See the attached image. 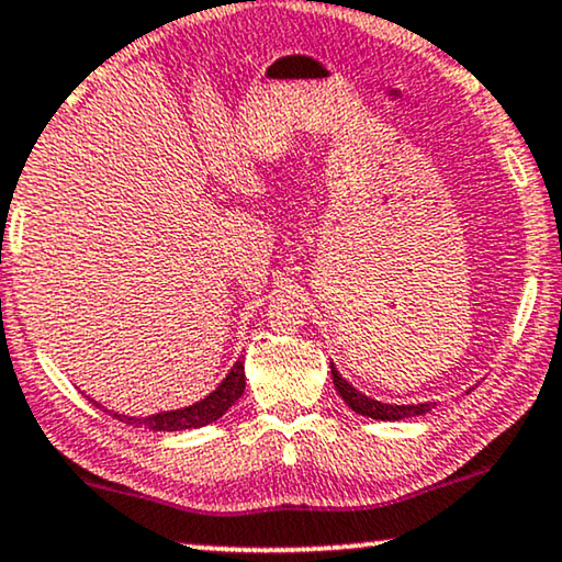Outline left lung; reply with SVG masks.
Returning a JSON list of instances; mask_svg holds the SVG:
<instances>
[{
  "label": "left lung",
  "instance_id": "8db88e82",
  "mask_svg": "<svg viewBox=\"0 0 562 562\" xmlns=\"http://www.w3.org/2000/svg\"><path fill=\"white\" fill-rule=\"evenodd\" d=\"M331 379H334V389H337L339 396L347 402V407L363 417H373V420H404V417H420L425 412H430L436 407V402H425V404H383L375 402L371 396L360 394L358 389H352V383H347L342 375L337 373V368L331 366Z\"/></svg>",
  "mask_w": 562,
  "mask_h": 562
}]
</instances>
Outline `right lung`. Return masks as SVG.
Returning a JSON list of instances; mask_svg holds the SVG:
<instances>
[{
  "mask_svg": "<svg viewBox=\"0 0 562 562\" xmlns=\"http://www.w3.org/2000/svg\"><path fill=\"white\" fill-rule=\"evenodd\" d=\"M244 389H246L244 360H238V363L231 368V373L225 375L223 383L215 389V392H212L210 396H204L202 402L191 404V407L158 412V415H150V417H130V415H113V417L126 425H134V428H150V430L202 428V425L220 420V417H223L225 412H228L233 404L244 396Z\"/></svg>",
  "mask_w": 562,
  "mask_h": 562,
  "instance_id": "1",
  "label": "right lung"
}]
</instances>
